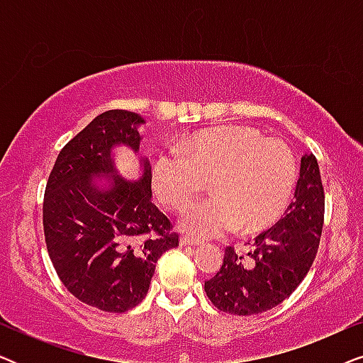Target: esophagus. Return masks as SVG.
Masks as SVG:
<instances>
[{
  "label": "esophagus",
  "mask_w": 363,
  "mask_h": 363,
  "mask_svg": "<svg viewBox=\"0 0 363 363\" xmlns=\"http://www.w3.org/2000/svg\"><path fill=\"white\" fill-rule=\"evenodd\" d=\"M180 245L182 246H198V245H200V241L195 240V238H190V236H182L180 238Z\"/></svg>",
  "instance_id": "esophagus-1"
}]
</instances>
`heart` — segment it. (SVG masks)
<instances>
[{
  "mask_svg": "<svg viewBox=\"0 0 363 363\" xmlns=\"http://www.w3.org/2000/svg\"><path fill=\"white\" fill-rule=\"evenodd\" d=\"M162 150L150 167L153 196L167 208H180L203 185L211 196L182 210L178 226L191 236L266 230L286 211L296 186L297 165L286 142L262 137L256 128L221 125Z\"/></svg>",
  "mask_w": 363,
  "mask_h": 363,
  "instance_id": "obj_1",
  "label": "heart"
}]
</instances>
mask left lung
<instances>
[{
    "label": "left lung",
    "instance_id": "obj_1",
    "mask_svg": "<svg viewBox=\"0 0 363 363\" xmlns=\"http://www.w3.org/2000/svg\"><path fill=\"white\" fill-rule=\"evenodd\" d=\"M324 225V188L312 153L301 158L294 200L286 216L255 240L250 257L226 247L221 269L205 291L223 312L255 315L281 304L297 289L319 250Z\"/></svg>",
    "mask_w": 363,
    "mask_h": 363
}]
</instances>
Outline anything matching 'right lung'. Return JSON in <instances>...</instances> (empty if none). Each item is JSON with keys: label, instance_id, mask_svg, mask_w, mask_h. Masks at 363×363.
Masks as SVG:
<instances>
[{"label": "right lung", "instance_id": "obj_1", "mask_svg": "<svg viewBox=\"0 0 363 363\" xmlns=\"http://www.w3.org/2000/svg\"><path fill=\"white\" fill-rule=\"evenodd\" d=\"M143 123L128 111L97 116L59 152L44 193V236L59 279L84 304L106 312L142 302L158 257L178 246L170 221L150 201L152 163L138 153ZM117 147L138 158L137 177L118 170Z\"/></svg>", "mask_w": 363, "mask_h": 363}]
</instances>
